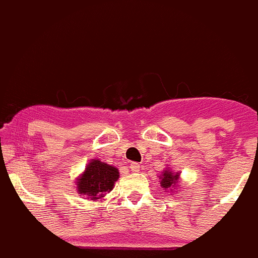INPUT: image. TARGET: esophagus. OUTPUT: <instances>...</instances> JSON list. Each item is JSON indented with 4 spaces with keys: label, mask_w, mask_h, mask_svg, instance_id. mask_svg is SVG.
Masks as SVG:
<instances>
[{
    "label": "esophagus",
    "mask_w": 258,
    "mask_h": 258,
    "mask_svg": "<svg viewBox=\"0 0 258 258\" xmlns=\"http://www.w3.org/2000/svg\"><path fill=\"white\" fill-rule=\"evenodd\" d=\"M129 168H131L132 172H140L141 165L138 163H132L131 165H129Z\"/></svg>",
    "instance_id": "34e87169"
}]
</instances>
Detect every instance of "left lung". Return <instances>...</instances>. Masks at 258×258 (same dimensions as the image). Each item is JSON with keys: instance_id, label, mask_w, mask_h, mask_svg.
I'll use <instances>...</instances> for the list:
<instances>
[{"instance_id": "8db88e82", "label": "left lung", "mask_w": 258, "mask_h": 258, "mask_svg": "<svg viewBox=\"0 0 258 258\" xmlns=\"http://www.w3.org/2000/svg\"><path fill=\"white\" fill-rule=\"evenodd\" d=\"M179 172H174L170 168H165V169L161 172V174H159V178H160V186L166 191V192H173V191L177 190V192H179Z\"/></svg>"}]
</instances>
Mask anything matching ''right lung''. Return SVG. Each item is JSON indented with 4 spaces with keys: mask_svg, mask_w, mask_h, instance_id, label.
<instances>
[{
    "mask_svg": "<svg viewBox=\"0 0 258 258\" xmlns=\"http://www.w3.org/2000/svg\"><path fill=\"white\" fill-rule=\"evenodd\" d=\"M118 177L120 173L117 168L99 159H92L75 182L77 194L86 197L88 200L98 202L103 199L107 192L113 190Z\"/></svg>",
    "mask_w": 258,
    "mask_h": 258,
    "instance_id": "obj_1",
    "label": "right lung"
}]
</instances>
